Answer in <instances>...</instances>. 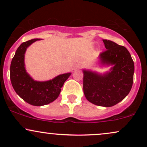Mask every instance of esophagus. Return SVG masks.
I'll list each match as a JSON object with an SVG mask.
<instances>
[{
    "mask_svg": "<svg viewBox=\"0 0 147 147\" xmlns=\"http://www.w3.org/2000/svg\"><path fill=\"white\" fill-rule=\"evenodd\" d=\"M81 64L79 63H76L75 64V65H74V68H75V70H79V69L81 68Z\"/></svg>",
    "mask_w": 147,
    "mask_h": 147,
    "instance_id": "esophagus-1",
    "label": "esophagus"
}]
</instances>
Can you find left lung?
I'll return each mask as SVG.
<instances>
[{"mask_svg": "<svg viewBox=\"0 0 147 147\" xmlns=\"http://www.w3.org/2000/svg\"><path fill=\"white\" fill-rule=\"evenodd\" d=\"M106 51L99 55V63L110 66L104 73L84 69V92L88 102L111 107L122 101L129 93L133 82L134 63L125 47L103 39Z\"/></svg>", "mask_w": 147, "mask_h": 147, "instance_id": "8db88e82", "label": "left lung"}]
</instances>
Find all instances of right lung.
I'll list each match as a JSON object with an SVG mask.
<instances>
[{
	"instance_id": "obj_1",
	"label": "right lung",
	"mask_w": 147,
	"mask_h": 147,
	"mask_svg": "<svg viewBox=\"0 0 147 147\" xmlns=\"http://www.w3.org/2000/svg\"><path fill=\"white\" fill-rule=\"evenodd\" d=\"M40 38L24 42L16 50L10 65V79L15 92L25 102L33 106L50 104L59 95L64 82L71 73L62 74L45 82L35 81L30 77L25 67V53L27 48Z\"/></svg>"
}]
</instances>
